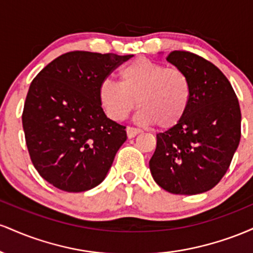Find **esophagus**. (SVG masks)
Masks as SVG:
<instances>
[{"label": "esophagus", "mask_w": 253, "mask_h": 253, "mask_svg": "<svg viewBox=\"0 0 253 253\" xmlns=\"http://www.w3.org/2000/svg\"><path fill=\"white\" fill-rule=\"evenodd\" d=\"M140 132H141V129L134 128V127H127L126 128V133H127V136H128V138H133V136L139 134Z\"/></svg>", "instance_id": "esophagus-1"}]
</instances>
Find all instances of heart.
Wrapping results in <instances>:
<instances>
[{
    "label": "heart",
    "mask_w": 253,
    "mask_h": 253,
    "mask_svg": "<svg viewBox=\"0 0 253 253\" xmlns=\"http://www.w3.org/2000/svg\"><path fill=\"white\" fill-rule=\"evenodd\" d=\"M120 83L104 80L98 86V101L107 117L123 121L136 102L135 121L157 124L159 128L176 126L190 103L189 78L177 68H165L147 58H138L119 72Z\"/></svg>",
    "instance_id": "1"
}]
</instances>
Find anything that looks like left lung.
I'll use <instances>...</instances> for the list:
<instances>
[{
	"instance_id": "obj_1",
	"label": "left lung",
	"mask_w": 253,
	"mask_h": 253,
	"mask_svg": "<svg viewBox=\"0 0 253 253\" xmlns=\"http://www.w3.org/2000/svg\"><path fill=\"white\" fill-rule=\"evenodd\" d=\"M167 60L189 78L191 97L182 120L157 134L151 175L169 193L196 195L215 187L228 170L240 141V107L214 64L185 51L171 52Z\"/></svg>"
}]
</instances>
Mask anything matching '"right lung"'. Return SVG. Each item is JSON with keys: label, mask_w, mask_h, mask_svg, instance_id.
Masks as SVG:
<instances>
[{"label": "right lung", "mask_w": 253, "mask_h": 253, "mask_svg": "<svg viewBox=\"0 0 253 253\" xmlns=\"http://www.w3.org/2000/svg\"><path fill=\"white\" fill-rule=\"evenodd\" d=\"M130 57L69 52L31 83L22 114L26 144L38 172L58 189L81 193L106 178L127 134L104 114L98 86Z\"/></svg>", "instance_id": "add662e5"}]
</instances>
